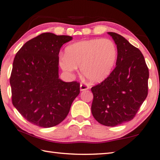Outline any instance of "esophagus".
Returning <instances> with one entry per match:
<instances>
[{"label": "esophagus", "mask_w": 160, "mask_h": 160, "mask_svg": "<svg viewBox=\"0 0 160 160\" xmlns=\"http://www.w3.org/2000/svg\"><path fill=\"white\" fill-rule=\"evenodd\" d=\"M89 88H90V86H89L88 85H87V84H80V90L81 91L88 90Z\"/></svg>", "instance_id": "obj_1"}]
</instances>
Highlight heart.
I'll return each mask as SVG.
<instances>
[{
	"label": "heart",
	"mask_w": 160,
	"mask_h": 160,
	"mask_svg": "<svg viewBox=\"0 0 160 160\" xmlns=\"http://www.w3.org/2000/svg\"><path fill=\"white\" fill-rule=\"evenodd\" d=\"M118 57L116 45L109 39L82 40L65 48V54L59 56V65L66 72H80L92 82H100L109 76Z\"/></svg>",
	"instance_id": "heart-1"
}]
</instances>
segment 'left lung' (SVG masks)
Returning <instances> with one entry per match:
<instances>
[{
	"instance_id": "left-lung-1",
	"label": "left lung",
	"mask_w": 160,
	"mask_h": 160,
	"mask_svg": "<svg viewBox=\"0 0 160 160\" xmlns=\"http://www.w3.org/2000/svg\"><path fill=\"white\" fill-rule=\"evenodd\" d=\"M117 46L116 66L101 83L91 88L92 113L99 123L116 126L131 121L148 93L149 70L138 48L123 37L108 32Z\"/></svg>"
}]
</instances>
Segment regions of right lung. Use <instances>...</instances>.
Masks as SVG:
<instances>
[{"instance_id": "1", "label": "right lung", "mask_w": 160, "mask_h": 160, "mask_svg": "<svg viewBox=\"0 0 160 160\" xmlns=\"http://www.w3.org/2000/svg\"><path fill=\"white\" fill-rule=\"evenodd\" d=\"M72 39L42 33L16 53L10 78L12 102L34 125L50 128L61 123L80 93V82H65L58 78L59 51Z\"/></svg>"}]
</instances>
